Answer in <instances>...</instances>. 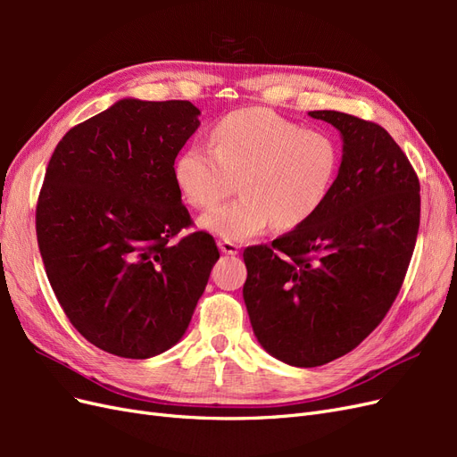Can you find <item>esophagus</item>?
<instances>
[{
  "mask_svg": "<svg viewBox=\"0 0 457 457\" xmlns=\"http://www.w3.org/2000/svg\"><path fill=\"white\" fill-rule=\"evenodd\" d=\"M219 250L223 252L225 255H237L238 253V245L234 242H228V240H220L219 242Z\"/></svg>",
  "mask_w": 457,
  "mask_h": 457,
  "instance_id": "1",
  "label": "esophagus"
}]
</instances>
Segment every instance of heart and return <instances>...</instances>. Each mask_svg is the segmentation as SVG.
<instances>
[{
  "label": "heart",
  "mask_w": 457,
  "mask_h": 457,
  "mask_svg": "<svg viewBox=\"0 0 457 457\" xmlns=\"http://www.w3.org/2000/svg\"><path fill=\"white\" fill-rule=\"evenodd\" d=\"M339 168L341 148L329 133L269 108H242L215 123L210 146L192 143L179 152L171 171L179 195L196 210L223 200L238 179L242 196L202 215L200 225L242 242L270 225H305L322 210Z\"/></svg>",
  "instance_id": "b5f03b06"
}]
</instances>
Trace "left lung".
I'll list each match as a JSON object with an SVG mask.
<instances>
[{"instance_id": "8db88e82", "label": "left lung", "mask_w": 457, "mask_h": 457, "mask_svg": "<svg viewBox=\"0 0 457 457\" xmlns=\"http://www.w3.org/2000/svg\"><path fill=\"white\" fill-rule=\"evenodd\" d=\"M343 139L322 210L270 245L244 250V303L261 347L314 368L358 347L403 287L420 230V179L381 126L312 110Z\"/></svg>"}]
</instances>
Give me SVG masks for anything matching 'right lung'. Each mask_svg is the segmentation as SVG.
<instances>
[{
    "label": "right lung",
    "mask_w": 457,
    "mask_h": 457,
    "mask_svg": "<svg viewBox=\"0 0 457 457\" xmlns=\"http://www.w3.org/2000/svg\"><path fill=\"white\" fill-rule=\"evenodd\" d=\"M190 101L121 99L68 131L49 160L36 232L49 284L95 347L150 358L185 336L219 259L192 232L173 160L200 126Z\"/></svg>",
    "instance_id": "1"
}]
</instances>
